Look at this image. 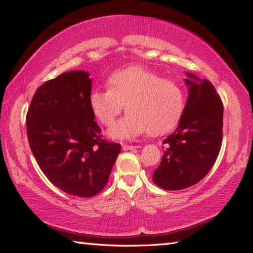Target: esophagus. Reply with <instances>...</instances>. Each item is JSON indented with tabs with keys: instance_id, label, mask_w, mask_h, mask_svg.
<instances>
[{
	"instance_id": "1",
	"label": "esophagus",
	"mask_w": 253,
	"mask_h": 253,
	"mask_svg": "<svg viewBox=\"0 0 253 253\" xmlns=\"http://www.w3.org/2000/svg\"><path fill=\"white\" fill-rule=\"evenodd\" d=\"M140 148L139 146H129V144H123L122 149L123 150H134V149Z\"/></svg>"
}]
</instances>
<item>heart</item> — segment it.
<instances>
[{
	"label": "heart",
	"instance_id": "heart-1",
	"mask_svg": "<svg viewBox=\"0 0 253 253\" xmlns=\"http://www.w3.org/2000/svg\"><path fill=\"white\" fill-rule=\"evenodd\" d=\"M106 85L107 89L89 94L88 104L94 117L105 126L114 123L126 104V115L107 133L112 139H132L146 132L165 134L177 126L184 114V88L141 66L112 73Z\"/></svg>",
	"mask_w": 253,
	"mask_h": 253
}]
</instances>
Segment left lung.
<instances>
[{
    "label": "left lung",
    "instance_id": "obj_1",
    "mask_svg": "<svg viewBox=\"0 0 253 253\" xmlns=\"http://www.w3.org/2000/svg\"><path fill=\"white\" fill-rule=\"evenodd\" d=\"M188 98L177 129L165 139L152 180L166 190L188 188L213 167L222 146L223 104L212 83L186 73Z\"/></svg>",
    "mask_w": 253,
    "mask_h": 253
}]
</instances>
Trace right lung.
<instances>
[{
	"mask_svg": "<svg viewBox=\"0 0 253 253\" xmlns=\"http://www.w3.org/2000/svg\"><path fill=\"white\" fill-rule=\"evenodd\" d=\"M92 78L65 73L36 90L27 114V133L39 167L58 188L92 197L105 187L121 144L102 139L88 96Z\"/></svg>",
	"mask_w": 253,
	"mask_h": 253,
	"instance_id": "1",
	"label": "right lung"
}]
</instances>
